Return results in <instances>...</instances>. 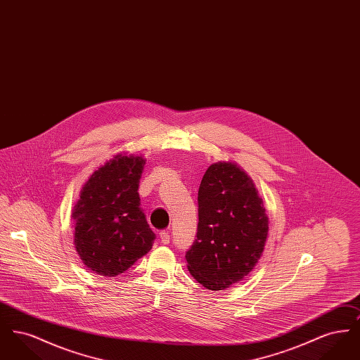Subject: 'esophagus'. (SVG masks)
<instances>
[{"mask_svg":"<svg viewBox=\"0 0 360 360\" xmlns=\"http://www.w3.org/2000/svg\"><path fill=\"white\" fill-rule=\"evenodd\" d=\"M159 238H160V241H162L163 244H169V243H170V235H169L167 231H162V232L159 233Z\"/></svg>","mask_w":360,"mask_h":360,"instance_id":"34e87169","label":"esophagus"}]
</instances>
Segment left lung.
I'll list each match as a JSON object with an SVG mask.
<instances>
[{
	"label": "left lung",
	"instance_id": "8db88e82",
	"mask_svg": "<svg viewBox=\"0 0 360 360\" xmlns=\"http://www.w3.org/2000/svg\"><path fill=\"white\" fill-rule=\"evenodd\" d=\"M269 219L250 176L219 162L198 188L197 239L186 252L190 274L209 290H223L250 274L264 250Z\"/></svg>",
	"mask_w": 360,
	"mask_h": 360
}]
</instances>
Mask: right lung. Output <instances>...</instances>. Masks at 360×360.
Here are the masks:
<instances>
[{"label":"right lung","mask_w":360,"mask_h":360,"mask_svg":"<svg viewBox=\"0 0 360 360\" xmlns=\"http://www.w3.org/2000/svg\"><path fill=\"white\" fill-rule=\"evenodd\" d=\"M144 165L141 156L116 155L91 174L74 206L75 248L96 274H122L153 248L137 193Z\"/></svg>","instance_id":"1"}]
</instances>
